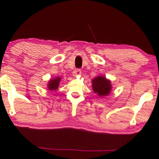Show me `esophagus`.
<instances>
[{"label":"esophagus","instance_id":"esophagus-1","mask_svg":"<svg viewBox=\"0 0 159 159\" xmlns=\"http://www.w3.org/2000/svg\"><path fill=\"white\" fill-rule=\"evenodd\" d=\"M73 73V76H78V75H80L81 74V70L80 69H75Z\"/></svg>","mask_w":159,"mask_h":159}]
</instances>
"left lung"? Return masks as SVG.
<instances>
[{"instance_id": "obj_1", "label": "left lung", "mask_w": 159, "mask_h": 159, "mask_svg": "<svg viewBox=\"0 0 159 159\" xmlns=\"http://www.w3.org/2000/svg\"><path fill=\"white\" fill-rule=\"evenodd\" d=\"M92 88L94 93L99 97L108 96L112 90L111 81L103 75H98L92 80Z\"/></svg>"}]
</instances>
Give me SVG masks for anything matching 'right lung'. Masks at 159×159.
Instances as JSON below:
<instances>
[{"label": "right lung", "mask_w": 159, "mask_h": 159, "mask_svg": "<svg viewBox=\"0 0 159 159\" xmlns=\"http://www.w3.org/2000/svg\"><path fill=\"white\" fill-rule=\"evenodd\" d=\"M61 81V78L60 77H56L54 79H51L48 81V84L47 85L48 89L50 91H54L56 90L58 88L59 83Z\"/></svg>", "instance_id": "right-lung-1"}]
</instances>
